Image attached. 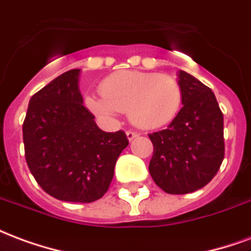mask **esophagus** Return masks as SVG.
I'll return each instance as SVG.
<instances>
[{
  "instance_id": "34e87169",
  "label": "esophagus",
  "mask_w": 251,
  "mask_h": 251,
  "mask_svg": "<svg viewBox=\"0 0 251 251\" xmlns=\"http://www.w3.org/2000/svg\"><path fill=\"white\" fill-rule=\"evenodd\" d=\"M138 136H140V134H138L137 131H131V130L126 131V137H127V140H129V141L134 140V138H136V137H138Z\"/></svg>"
}]
</instances>
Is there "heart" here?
Listing matches in <instances>:
<instances>
[{
    "label": "heart",
    "instance_id": "obj_1",
    "mask_svg": "<svg viewBox=\"0 0 251 251\" xmlns=\"http://www.w3.org/2000/svg\"><path fill=\"white\" fill-rule=\"evenodd\" d=\"M100 93L84 99L93 114L114 120L121 111H127L131 122L142 129H157L169 124L181 104L177 80L158 72H115L102 82Z\"/></svg>",
    "mask_w": 251,
    "mask_h": 251
}]
</instances>
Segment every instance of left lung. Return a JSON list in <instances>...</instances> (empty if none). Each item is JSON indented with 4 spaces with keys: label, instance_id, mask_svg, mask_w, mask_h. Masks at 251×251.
<instances>
[{
    "label": "left lung",
    "instance_id": "left-lung-1",
    "mask_svg": "<svg viewBox=\"0 0 251 251\" xmlns=\"http://www.w3.org/2000/svg\"><path fill=\"white\" fill-rule=\"evenodd\" d=\"M177 83L183 107L167 129L149 134L151 176L163 191L174 195L208 184L225 157L223 114L214 93L181 70Z\"/></svg>",
    "mask_w": 251,
    "mask_h": 251
}]
</instances>
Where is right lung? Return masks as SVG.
<instances>
[{"label":"right lung","mask_w":251,"mask_h":251,"mask_svg":"<svg viewBox=\"0 0 251 251\" xmlns=\"http://www.w3.org/2000/svg\"><path fill=\"white\" fill-rule=\"evenodd\" d=\"M80 70L53 79L29 100L23 125L25 158L36 181L63 201L100 199L129 145L122 130H100L79 90Z\"/></svg>","instance_id":"right-lung-1"}]
</instances>
